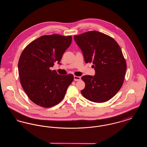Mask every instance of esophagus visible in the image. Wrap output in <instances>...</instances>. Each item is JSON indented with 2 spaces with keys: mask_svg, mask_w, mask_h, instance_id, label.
<instances>
[{
  "mask_svg": "<svg viewBox=\"0 0 147 147\" xmlns=\"http://www.w3.org/2000/svg\"><path fill=\"white\" fill-rule=\"evenodd\" d=\"M81 79V77H78V76H74V81H78Z\"/></svg>",
  "mask_w": 147,
  "mask_h": 147,
  "instance_id": "obj_1",
  "label": "esophagus"
}]
</instances>
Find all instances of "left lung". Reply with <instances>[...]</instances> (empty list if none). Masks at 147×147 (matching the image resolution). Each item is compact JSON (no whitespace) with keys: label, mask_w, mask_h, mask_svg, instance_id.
Returning <instances> with one entry per match:
<instances>
[{"label":"left lung","mask_w":147,"mask_h":147,"mask_svg":"<svg viewBox=\"0 0 147 147\" xmlns=\"http://www.w3.org/2000/svg\"><path fill=\"white\" fill-rule=\"evenodd\" d=\"M85 63L94 64V76L82 77L85 86L81 91L86 99L104 102L113 98L123 83L127 65L122 52L111 37L96 31L74 36Z\"/></svg>","instance_id":"left-lung-1"}]
</instances>
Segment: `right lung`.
<instances>
[{
  "mask_svg": "<svg viewBox=\"0 0 147 147\" xmlns=\"http://www.w3.org/2000/svg\"><path fill=\"white\" fill-rule=\"evenodd\" d=\"M71 36L44 35L29 43L18 63L20 83L29 98L36 105L51 107L59 103L72 83V74L59 75L49 69L59 63L71 43Z\"/></svg>",
  "mask_w": 147,
  "mask_h": 147,
  "instance_id": "1",
  "label": "right lung"
}]
</instances>
